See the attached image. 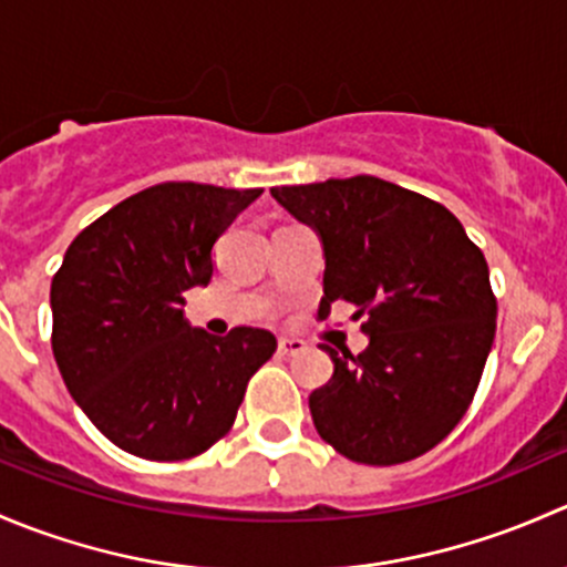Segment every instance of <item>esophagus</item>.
Here are the masks:
<instances>
[{"mask_svg": "<svg viewBox=\"0 0 567 567\" xmlns=\"http://www.w3.org/2000/svg\"><path fill=\"white\" fill-rule=\"evenodd\" d=\"M307 351L305 340H296V337H279V353L282 357H299V353Z\"/></svg>", "mask_w": 567, "mask_h": 567, "instance_id": "obj_1", "label": "esophagus"}]
</instances>
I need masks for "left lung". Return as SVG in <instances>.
Listing matches in <instances>:
<instances>
[{
  "instance_id": "obj_1",
  "label": "left lung",
  "mask_w": 567,
  "mask_h": 567,
  "mask_svg": "<svg viewBox=\"0 0 567 567\" xmlns=\"http://www.w3.org/2000/svg\"><path fill=\"white\" fill-rule=\"evenodd\" d=\"M271 197L318 230L326 271L320 316L357 307L370 346L334 362L310 394L320 439L368 466L414 461L472 405L496 334L488 262L436 199L373 175L277 186Z\"/></svg>"
}]
</instances>
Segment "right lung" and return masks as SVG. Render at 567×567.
<instances>
[{
	"instance_id": "right-lung-1",
	"label": "right lung",
	"mask_w": 567,
	"mask_h": 567,
	"mask_svg": "<svg viewBox=\"0 0 567 567\" xmlns=\"http://www.w3.org/2000/svg\"><path fill=\"white\" fill-rule=\"evenodd\" d=\"M262 188L169 181L84 227L51 279V351L95 427L145 461H186L227 436L277 337L192 329L183 293L208 285L216 238Z\"/></svg>"
}]
</instances>
